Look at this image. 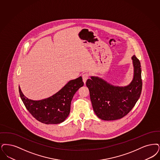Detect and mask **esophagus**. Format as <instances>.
<instances>
[{
	"label": "esophagus",
	"instance_id": "1",
	"mask_svg": "<svg viewBox=\"0 0 160 160\" xmlns=\"http://www.w3.org/2000/svg\"><path fill=\"white\" fill-rule=\"evenodd\" d=\"M82 77H83V81L84 83L85 84L86 82V81H87V80L88 79V78H89V74L88 73H84L83 74V76H82Z\"/></svg>",
	"mask_w": 160,
	"mask_h": 160
}]
</instances>
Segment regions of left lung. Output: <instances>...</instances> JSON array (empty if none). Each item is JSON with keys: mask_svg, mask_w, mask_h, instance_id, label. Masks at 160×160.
Segmentation results:
<instances>
[{"mask_svg": "<svg viewBox=\"0 0 160 160\" xmlns=\"http://www.w3.org/2000/svg\"><path fill=\"white\" fill-rule=\"evenodd\" d=\"M133 77L127 86H118L108 83L101 77L91 76L86 86L96 115L103 120H115L127 115L141 96L142 82L139 60L133 55Z\"/></svg>", "mask_w": 160, "mask_h": 160, "instance_id": "left-lung-1", "label": "left lung"}]
</instances>
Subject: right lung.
Returning a JSON list of instances; mask_svg holds the SVG:
<instances>
[{
	"instance_id": "right-lung-1",
	"label": "right lung",
	"mask_w": 160,
	"mask_h": 160,
	"mask_svg": "<svg viewBox=\"0 0 160 160\" xmlns=\"http://www.w3.org/2000/svg\"><path fill=\"white\" fill-rule=\"evenodd\" d=\"M83 85L80 76L69 81L52 96L42 100L28 99L19 86V95L26 108L38 122L46 124H59L64 122L70 114L72 99Z\"/></svg>"
}]
</instances>
